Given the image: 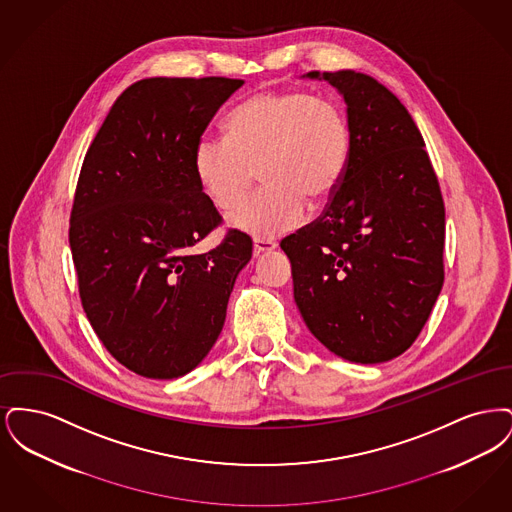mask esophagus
Returning a JSON list of instances; mask_svg holds the SVG:
<instances>
[{
    "mask_svg": "<svg viewBox=\"0 0 512 512\" xmlns=\"http://www.w3.org/2000/svg\"><path fill=\"white\" fill-rule=\"evenodd\" d=\"M276 249V242H272V240H253V255L255 257H259V255H265V253H270V251H274Z\"/></svg>",
    "mask_w": 512,
    "mask_h": 512,
    "instance_id": "esophagus-1",
    "label": "esophagus"
}]
</instances>
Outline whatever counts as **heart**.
<instances>
[{
    "instance_id": "obj_1",
    "label": "heart",
    "mask_w": 512,
    "mask_h": 512,
    "mask_svg": "<svg viewBox=\"0 0 512 512\" xmlns=\"http://www.w3.org/2000/svg\"><path fill=\"white\" fill-rule=\"evenodd\" d=\"M228 140L203 134L194 149L201 194L232 211L249 192L255 171L263 190L232 215L230 226L257 240L297 228L307 199L324 203L340 188L351 157V128L340 103L301 90H267L238 105L226 122Z\"/></svg>"
}]
</instances>
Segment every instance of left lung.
Wrapping results in <instances>:
<instances>
[{"instance_id": "obj_1", "label": "left lung", "mask_w": 512, "mask_h": 512, "mask_svg": "<svg viewBox=\"0 0 512 512\" xmlns=\"http://www.w3.org/2000/svg\"><path fill=\"white\" fill-rule=\"evenodd\" d=\"M347 103L351 157L324 213L280 247L307 328L341 359L405 353L443 286L445 207L424 140L405 105L372 76L307 73Z\"/></svg>"}]
</instances>
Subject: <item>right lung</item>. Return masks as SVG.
Listing matches in <instances>:
<instances>
[{"label": "right lung", "mask_w": 512, "mask_h": 512, "mask_svg": "<svg viewBox=\"0 0 512 512\" xmlns=\"http://www.w3.org/2000/svg\"><path fill=\"white\" fill-rule=\"evenodd\" d=\"M242 84L144 78L113 103L84 157L69 228L78 292L105 349L140 376L171 380L205 359L251 259L238 230L190 251L222 222L197 186L195 144Z\"/></svg>", "instance_id": "right-lung-1"}]
</instances>
